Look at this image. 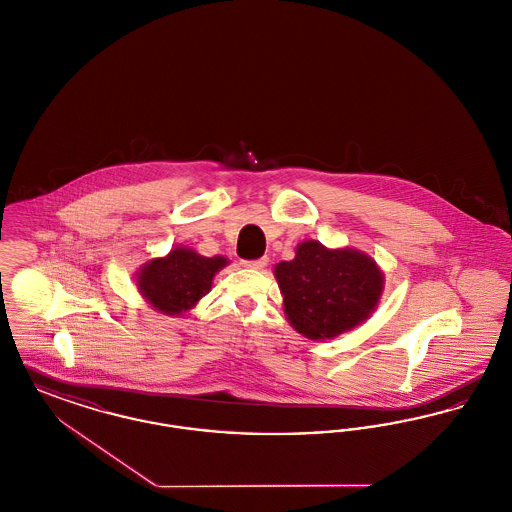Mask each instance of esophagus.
Listing matches in <instances>:
<instances>
[{
	"label": "esophagus",
	"mask_w": 512,
	"mask_h": 512,
	"mask_svg": "<svg viewBox=\"0 0 512 512\" xmlns=\"http://www.w3.org/2000/svg\"><path fill=\"white\" fill-rule=\"evenodd\" d=\"M242 265L245 268H255V270H261L268 265V257H261V259H255V261H242Z\"/></svg>",
	"instance_id": "1"
}]
</instances>
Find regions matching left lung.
Returning a JSON list of instances; mask_svg holds the SVG:
<instances>
[{"mask_svg":"<svg viewBox=\"0 0 512 512\" xmlns=\"http://www.w3.org/2000/svg\"><path fill=\"white\" fill-rule=\"evenodd\" d=\"M284 311L293 328L326 340L361 324L378 305L384 276L378 265L355 249H326L315 240L303 242L293 261L274 268Z\"/></svg>","mask_w":512,"mask_h":512,"instance_id":"left-lung-1","label":"left lung"}]
</instances>
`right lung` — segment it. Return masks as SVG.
Wrapping results in <instances>:
<instances>
[{"label":"right lung","instance_id":"1","mask_svg":"<svg viewBox=\"0 0 512 512\" xmlns=\"http://www.w3.org/2000/svg\"><path fill=\"white\" fill-rule=\"evenodd\" d=\"M226 265L224 257H203L176 247L165 259H153L138 274V290L165 315H182L207 295L213 276Z\"/></svg>","mask_w":512,"mask_h":512}]
</instances>
